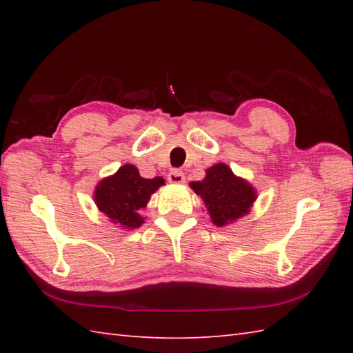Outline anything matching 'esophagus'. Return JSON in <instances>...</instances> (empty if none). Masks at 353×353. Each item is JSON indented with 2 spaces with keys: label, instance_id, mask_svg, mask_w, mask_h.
<instances>
[{
  "label": "esophagus",
  "instance_id": "34e87169",
  "mask_svg": "<svg viewBox=\"0 0 353 353\" xmlns=\"http://www.w3.org/2000/svg\"><path fill=\"white\" fill-rule=\"evenodd\" d=\"M168 181L171 183H183L185 182V174L181 170H171L168 172Z\"/></svg>",
  "mask_w": 353,
  "mask_h": 353
}]
</instances>
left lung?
Returning <instances> with one entry per match:
<instances>
[{"instance_id":"8db88e82","label":"left lung","mask_w":353,"mask_h":353,"mask_svg":"<svg viewBox=\"0 0 353 353\" xmlns=\"http://www.w3.org/2000/svg\"><path fill=\"white\" fill-rule=\"evenodd\" d=\"M191 188L205 201L216 228H224L249 214L256 191L244 179L235 176L226 163H215L206 170L203 181L191 182Z\"/></svg>"}]
</instances>
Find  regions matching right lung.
Returning <instances> with one entry per match:
<instances>
[{
	"instance_id": "obj_1",
	"label": "right lung",
	"mask_w": 353,
	"mask_h": 353,
	"mask_svg": "<svg viewBox=\"0 0 353 353\" xmlns=\"http://www.w3.org/2000/svg\"><path fill=\"white\" fill-rule=\"evenodd\" d=\"M163 183L162 177H141L134 165L125 163L114 176L103 179L97 185L94 200L100 211L112 223L118 224V228L137 229L144 223L139 211L147 206L152 194Z\"/></svg>"
}]
</instances>
